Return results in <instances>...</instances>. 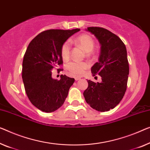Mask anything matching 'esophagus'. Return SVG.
Segmentation results:
<instances>
[{
  "instance_id": "34e87169",
  "label": "esophagus",
  "mask_w": 150,
  "mask_h": 150,
  "mask_svg": "<svg viewBox=\"0 0 150 150\" xmlns=\"http://www.w3.org/2000/svg\"><path fill=\"white\" fill-rule=\"evenodd\" d=\"M79 79H80V78H79V77H75V81H78V80H79Z\"/></svg>"
}]
</instances>
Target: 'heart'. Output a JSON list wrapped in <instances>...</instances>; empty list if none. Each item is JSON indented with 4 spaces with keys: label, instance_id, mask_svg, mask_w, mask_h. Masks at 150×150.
Returning <instances> with one entry per match:
<instances>
[{
    "label": "heart",
    "instance_id": "obj_1",
    "mask_svg": "<svg viewBox=\"0 0 150 150\" xmlns=\"http://www.w3.org/2000/svg\"><path fill=\"white\" fill-rule=\"evenodd\" d=\"M75 43L83 49L86 52H90L94 47V41L89 35L83 34L76 38ZM71 46L69 42H64L61 46V56L64 60H67L70 57ZM88 64L83 62L73 61L69 62L67 69L73 75H81L83 73L85 69L88 67Z\"/></svg>",
    "mask_w": 150,
    "mask_h": 150
}]
</instances>
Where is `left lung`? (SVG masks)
Segmentation results:
<instances>
[{
    "label": "left lung",
    "mask_w": 150,
    "mask_h": 150,
    "mask_svg": "<svg viewBox=\"0 0 150 150\" xmlns=\"http://www.w3.org/2000/svg\"><path fill=\"white\" fill-rule=\"evenodd\" d=\"M86 30L94 35L100 44L98 62L91 71L93 76L102 77V82L88 80V88L83 96L96 110L108 111L119 104L127 89L129 67L126 46L119 37L106 29L89 27Z\"/></svg>",
    "instance_id": "1"
}]
</instances>
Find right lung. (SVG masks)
Here are the masks:
<instances>
[{"instance_id": "obj_1", "label": "right lung", "mask_w": 150, "mask_h": 150, "mask_svg": "<svg viewBox=\"0 0 150 150\" xmlns=\"http://www.w3.org/2000/svg\"><path fill=\"white\" fill-rule=\"evenodd\" d=\"M79 31L80 29L46 30L29 44L23 57L22 78L29 100L42 112H52L59 109L75 81L65 75H61L58 81L52 77L51 71L62 64V44Z\"/></svg>"}]
</instances>
